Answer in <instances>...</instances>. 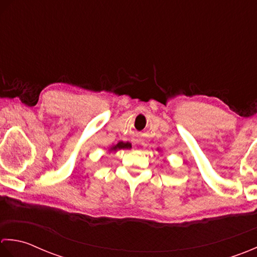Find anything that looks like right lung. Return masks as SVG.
<instances>
[{"label": "right lung", "mask_w": 257, "mask_h": 257, "mask_svg": "<svg viewBox=\"0 0 257 257\" xmlns=\"http://www.w3.org/2000/svg\"><path fill=\"white\" fill-rule=\"evenodd\" d=\"M131 148V144L130 143H123V142H119L116 146H114L112 150H117V149H128Z\"/></svg>", "instance_id": "right-lung-1"}]
</instances>
